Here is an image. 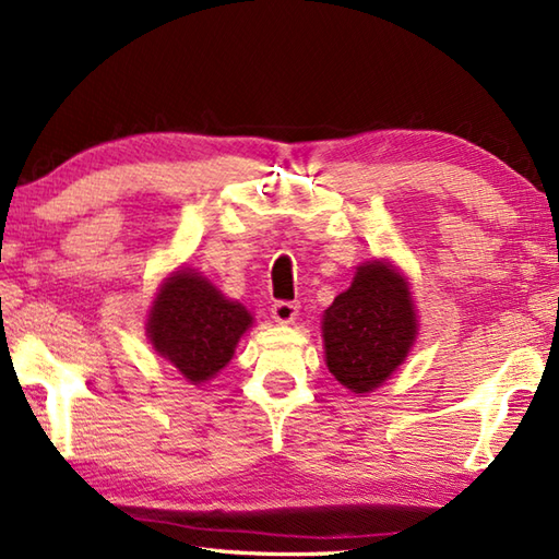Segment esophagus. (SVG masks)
<instances>
[{"label":"esophagus","instance_id":"1","mask_svg":"<svg viewBox=\"0 0 559 559\" xmlns=\"http://www.w3.org/2000/svg\"><path fill=\"white\" fill-rule=\"evenodd\" d=\"M298 310H300L298 302H290V300H278V302L271 305V314L281 324H290L293 319L298 317Z\"/></svg>","mask_w":559,"mask_h":559}]
</instances>
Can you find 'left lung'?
Segmentation results:
<instances>
[{"mask_svg": "<svg viewBox=\"0 0 559 559\" xmlns=\"http://www.w3.org/2000/svg\"><path fill=\"white\" fill-rule=\"evenodd\" d=\"M322 329L329 372L355 394L372 391L403 362L415 338L408 283L382 261H367L324 312Z\"/></svg>", "mask_w": 559, "mask_h": 559, "instance_id": "8db88e82", "label": "left lung"}]
</instances>
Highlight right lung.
Listing matches in <instances>:
<instances>
[{"instance_id": "obj_1", "label": "right lung", "mask_w": 559, "mask_h": 559, "mask_svg": "<svg viewBox=\"0 0 559 559\" xmlns=\"http://www.w3.org/2000/svg\"><path fill=\"white\" fill-rule=\"evenodd\" d=\"M252 324L240 302L225 300L194 271H177L153 302L148 334L165 360L192 384L211 379L230 362L237 341Z\"/></svg>"}]
</instances>
